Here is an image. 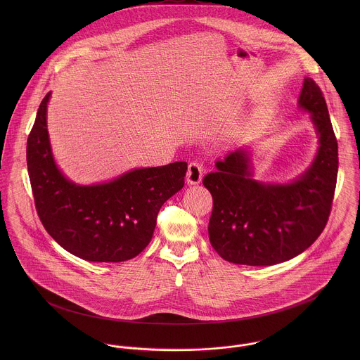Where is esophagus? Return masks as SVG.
Instances as JSON below:
<instances>
[{"label":"esophagus","instance_id":"34e87169","mask_svg":"<svg viewBox=\"0 0 360 360\" xmlns=\"http://www.w3.org/2000/svg\"><path fill=\"white\" fill-rule=\"evenodd\" d=\"M204 176V166L200 160H193L188 165V170H187V183L194 186V184H200Z\"/></svg>","mask_w":360,"mask_h":360}]
</instances>
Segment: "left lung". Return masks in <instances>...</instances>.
Masks as SVG:
<instances>
[{
	"label": "left lung",
	"mask_w": 360,
	"mask_h": 360,
	"mask_svg": "<svg viewBox=\"0 0 360 360\" xmlns=\"http://www.w3.org/2000/svg\"><path fill=\"white\" fill-rule=\"evenodd\" d=\"M298 106L310 113L319 150L308 170L285 184L257 181L248 151L217 159L202 183L213 209L207 226L214 251L227 262L271 266L302 254L324 230L338 173V144L320 87L305 77Z\"/></svg>",
	"instance_id": "left-lung-1"
}]
</instances>
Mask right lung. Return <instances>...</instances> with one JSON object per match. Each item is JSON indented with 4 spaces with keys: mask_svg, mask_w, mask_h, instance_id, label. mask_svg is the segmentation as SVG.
<instances>
[{
    "mask_svg": "<svg viewBox=\"0 0 360 360\" xmlns=\"http://www.w3.org/2000/svg\"><path fill=\"white\" fill-rule=\"evenodd\" d=\"M49 93L27 139V170L39 217L68 252L90 262H123L150 244L162 205L184 186L186 162L130 170L108 183L79 186L58 169L47 130Z\"/></svg>",
    "mask_w": 360,
    "mask_h": 360,
    "instance_id": "right-lung-1",
    "label": "right lung"
}]
</instances>
